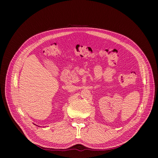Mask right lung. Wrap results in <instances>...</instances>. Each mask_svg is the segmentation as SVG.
<instances>
[{
  "instance_id": "right-lung-1",
  "label": "right lung",
  "mask_w": 158,
  "mask_h": 158,
  "mask_svg": "<svg viewBox=\"0 0 158 158\" xmlns=\"http://www.w3.org/2000/svg\"><path fill=\"white\" fill-rule=\"evenodd\" d=\"M34 125H35V124H34ZM37 127H40V126H38V125H37Z\"/></svg>"
}]
</instances>
